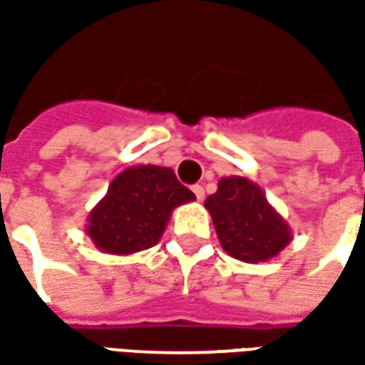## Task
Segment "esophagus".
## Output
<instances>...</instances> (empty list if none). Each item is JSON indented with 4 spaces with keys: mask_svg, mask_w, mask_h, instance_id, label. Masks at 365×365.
Returning a JSON list of instances; mask_svg holds the SVG:
<instances>
[{
    "mask_svg": "<svg viewBox=\"0 0 365 365\" xmlns=\"http://www.w3.org/2000/svg\"><path fill=\"white\" fill-rule=\"evenodd\" d=\"M192 192H195L196 200H202V198H204V187H202V185H195V187H192Z\"/></svg>",
    "mask_w": 365,
    "mask_h": 365,
    "instance_id": "34e87169",
    "label": "esophagus"
}]
</instances>
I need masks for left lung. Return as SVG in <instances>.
<instances>
[{"label": "left lung", "instance_id": "1", "mask_svg": "<svg viewBox=\"0 0 365 365\" xmlns=\"http://www.w3.org/2000/svg\"><path fill=\"white\" fill-rule=\"evenodd\" d=\"M222 247L240 261L257 263L275 257L289 242L291 230L267 202L261 188L244 177H226L206 198Z\"/></svg>", "mask_w": 365, "mask_h": 365}]
</instances>
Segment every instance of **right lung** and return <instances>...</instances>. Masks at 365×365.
I'll list each match as a JSON object with an SVG mask.
<instances>
[{"instance_id":"obj_1","label":"right lung","mask_w":365,"mask_h":365,"mask_svg":"<svg viewBox=\"0 0 365 365\" xmlns=\"http://www.w3.org/2000/svg\"><path fill=\"white\" fill-rule=\"evenodd\" d=\"M195 198L173 169L131 167L113 178L104 200L90 212L86 232L102 252H143L159 242L173 208Z\"/></svg>"}]
</instances>
